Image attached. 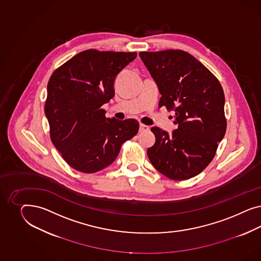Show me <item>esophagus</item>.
<instances>
[{
  "instance_id": "1",
  "label": "esophagus",
  "mask_w": 261,
  "mask_h": 261,
  "mask_svg": "<svg viewBox=\"0 0 261 261\" xmlns=\"http://www.w3.org/2000/svg\"><path fill=\"white\" fill-rule=\"evenodd\" d=\"M148 130H149V126L144 125L142 123L140 124V132H145V131H148Z\"/></svg>"
}]
</instances>
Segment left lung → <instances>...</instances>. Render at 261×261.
<instances>
[{
    "instance_id": "8db88e82",
    "label": "left lung",
    "mask_w": 261,
    "mask_h": 261,
    "mask_svg": "<svg viewBox=\"0 0 261 261\" xmlns=\"http://www.w3.org/2000/svg\"><path fill=\"white\" fill-rule=\"evenodd\" d=\"M143 64L156 81L159 106L175 112L172 135L152 127L156 137L147 149L151 164L167 178L188 180L213 161L227 129L225 95L219 80L194 56L181 49L142 51Z\"/></svg>"
}]
</instances>
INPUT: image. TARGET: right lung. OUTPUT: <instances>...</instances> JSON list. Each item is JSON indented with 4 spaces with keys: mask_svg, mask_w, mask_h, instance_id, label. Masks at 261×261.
<instances>
[{
    "mask_svg": "<svg viewBox=\"0 0 261 261\" xmlns=\"http://www.w3.org/2000/svg\"><path fill=\"white\" fill-rule=\"evenodd\" d=\"M137 53L87 49L57 68L47 83L45 114L50 140L65 162L83 173L110 166L121 144L139 131L134 119H107L104 103L115 95V79Z\"/></svg>",
    "mask_w": 261,
    "mask_h": 261,
    "instance_id": "add662e5",
    "label": "right lung"
}]
</instances>
